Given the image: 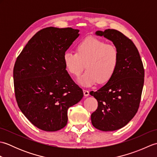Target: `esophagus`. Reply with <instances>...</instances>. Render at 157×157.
<instances>
[{
    "label": "esophagus",
    "mask_w": 157,
    "mask_h": 157,
    "mask_svg": "<svg viewBox=\"0 0 157 157\" xmlns=\"http://www.w3.org/2000/svg\"><path fill=\"white\" fill-rule=\"evenodd\" d=\"M83 92H84V95L85 96H89V91L87 90H83Z\"/></svg>",
    "instance_id": "1"
}]
</instances>
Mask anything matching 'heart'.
Masks as SVG:
<instances>
[{"label":"heart","mask_w":157,"mask_h":157,"mask_svg":"<svg viewBox=\"0 0 157 157\" xmlns=\"http://www.w3.org/2000/svg\"><path fill=\"white\" fill-rule=\"evenodd\" d=\"M77 51H66L63 63L67 71L76 77L81 74L86 65L88 70L78 79L82 86L88 87L98 81L106 83L115 74L119 61V51L115 45L88 36L79 42Z\"/></svg>","instance_id":"obj_1"}]
</instances>
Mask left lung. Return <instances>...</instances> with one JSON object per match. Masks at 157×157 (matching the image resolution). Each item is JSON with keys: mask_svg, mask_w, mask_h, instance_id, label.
Segmentation results:
<instances>
[{"mask_svg": "<svg viewBox=\"0 0 157 157\" xmlns=\"http://www.w3.org/2000/svg\"><path fill=\"white\" fill-rule=\"evenodd\" d=\"M95 34L113 42L119 51V61L112 78L96 92H90L98 101L91 121L101 131H115L128 124L138 111L144 69L137 48L121 32L108 29Z\"/></svg>", "mask_w": 157, "mask_h": 157, "instance_id": "1", "label": "left lung"}]
</instances>
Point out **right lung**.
<instances>
[{"label": "right lung", "mask_w": 157, "mask_h": 157, "mask_svg": "<svg viewBox=\"0 0 157 157\" xmlns=\"http://www.w3.org/2000/svg\"><path fill=\"white\" fill-rule=\"evenodd\" d=\"M79 32L71 28L42 29L29 40L15 63L13 80L19 108L44 131L64 128L68 109L84 96L63 63V55Z\"/></svg>", "instance_id": "right-lung-1"}]
</instances>
